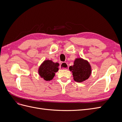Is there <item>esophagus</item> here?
I'll list each match as a JSON object with an SVG mask.
<instances>
[{"label": "esophagus", "mask_w": 122, "mask_h": 122, "mask_svg": "<svg viewBox=\"0 0 122 122\" xmlns=\"http://www.w3.org/2000/svg\"><path fill=\"white\" fill-rule=\"evenodd\" d=\"M60 68L61 69H65V70L69 69L68 66L66 62H62V63H61V64L60 65Z\"/></svg>", "instance_id": "obj_1"}]
</instances>
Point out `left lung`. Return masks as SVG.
Listing matches in <instances>:
<instances>
[{
  "label": "left lung",
  "mask_w": 122,
  "mask_h": 122,
  "mask_svg": "<svg viewBox=\"0 0 122 122\" xmlns=\"http://www.w3.org/2000/svg\"><path fill=\"white\" fill-rule=\"evenodd\" d=\"M69 70L72 72L73 79L77 82H82L90 77L92 74L91 66L87 60L82 58H76L73 66Z\"/></svg>",
  "instance_id": "8db88e82"
}]
</instances>
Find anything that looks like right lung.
Segmentation results:
<instances>
[{
    "instance_id": "right-lung-1",
    "label": "right lung",
    "mask_w": 122,
    "mask_h": 122,
    "mask_svg": "<svg viewBox=\"0 0 122 122\" xmlns=\"http://www.w3.org/2000/svg\"><path fill=\"white\" fill-rule=\"evenodd\" d=\"M59 64L52 60H45L40 66L38 69L39 75L44 80L50 81L55 76V73L58 71Z\"/></svg>"
}]
</instances>
